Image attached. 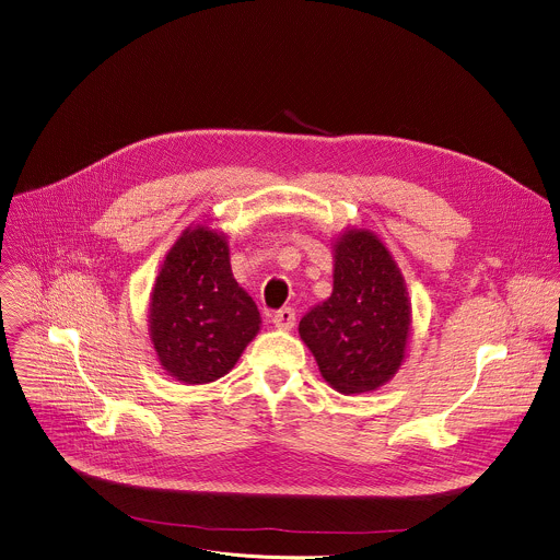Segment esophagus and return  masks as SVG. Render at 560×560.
<instances>
[{
    "label": "esophagus",
    "mask_w": 560,
    "mask_h": 560,
    "mask_svg": "<svg viewBox=\"0 0 560 560\" xmlns=\"http://www.w3.org/2000/svg\"><path fill=\"white\" fill-rule=\"evenodd\" d=\"M294 322H296V312L292 307H281L272 316V324L279 330H290L294 326Z\"/></svg>",
    "instance_id": "1"
}]
</instances>
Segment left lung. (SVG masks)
<instances>
[{"label": "left lung", "mask_w": 560, "mask_h": 560, "mask_svg": "<svg viewBox=\"0 0 560 560\" xmlns=\"http://www.w3.org/2000/svg\"><path fill=\"white\" fill-rule=\"evenodd\" d=\"M410 316L401 270L387 248L370 230H348L335 244L332 294L303 314L299 335L337 392L363 394L401 368Z\"/></svg>", "instance_id": "8db88e82"}]
</instances>
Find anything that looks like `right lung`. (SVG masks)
I'll list each match as a JSON object with an SVG mask.
<instances>
[{
	"mask_svg": "<svg viewBox=\"0 0 560 560\" xmlns=\"http://www.w3.org/2000/svg\"><path fill=\"white\" fill-rule=\"evenodd\" d=\"M148 324L159 363L177 381L210 383L234 368L261 316L232 277L223 234L184 230L154 281Z\"/></svg>",
	"mask_w": 560,
	"mask_h": 560,
	"instance_id": "obj_1",
	"label": "right lung"
}]
</instances>
